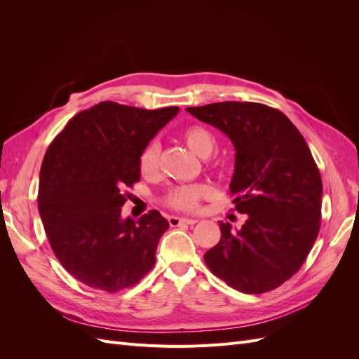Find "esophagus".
Listing matches in <instances>:
<instances>
[{
	"instance_id": "obj_1",
	"label": "esophagus",
	"mask_w": 359,
	"mask_h": 359,
	"mask_svg": "<svg viewBox=\"0 0 359 359\" xmlns=\"http://www.w3.org/2000/svg\"><path fill=\"white\" fill-rule=\"evenodd\" d=\"M169 224L172 226V227H175V226H180V224H196V219H181V217H175V215H169Z\"/></svg>"
}]
</instances>
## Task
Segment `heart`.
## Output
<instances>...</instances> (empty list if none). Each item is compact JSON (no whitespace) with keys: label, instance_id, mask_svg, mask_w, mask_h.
<instances>
[{"label":"heart","instance_id":"obj_1","mask_svg":"<svg viewBox=\"0 0 359 359\" xmlns=\"http://www.w3.org/2000/svg\"><path fill=\"white\" fill-rule=\"evenodd\" d=\"M182 139L186 145L199 157H210L217 149V137L210 128L203 126H190L182 132ZM160 145L157 140L149 142L139 157V169L145 177H154L158 170ZM210 189L203 184H191V186H180L169 191L166 203L170 208L180 211L198 210L199 202L208 196Z\"/></svg>","mask_w":359,"mask_h":359}]
</instances>
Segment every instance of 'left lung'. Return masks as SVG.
Here are the masks:
<instances>
[{
    "mask_svg": "<svg viewBox=\"0 0 359 359\" xmlns=\"http://www.w3.org/2000/svg\"><path fill=\"white\" fill-rule=\"evenodd\" d=\"M187 112L231 139V194L247 220L220 222L222 238L205 253L211 273L244 293H264L298 273L320 229L322 180L299 130L278 109L222 102Z\"/></svg>",
    "mask_w": 359,
    "mask_h": 359,
    "instance_id": "8db88e82",
    "label": "left lung"
}]
</instances>
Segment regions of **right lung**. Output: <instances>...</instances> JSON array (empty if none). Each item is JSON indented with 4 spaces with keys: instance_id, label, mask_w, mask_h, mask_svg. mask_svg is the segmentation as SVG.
<instances>
[{
    "instance_id": "right-lung-1",
    "label": "right lung",
    "mask_w": 359,
    "mask_h": 359,
    "mask_svg": "<svg viewBox=\"0 0 359 359\" xmlns=\"http://www.w3.org/2000/svg\"><path fill=\"white\" fill-rule=\"evenodd\" d=\"M178 112L102 102L74 115L49 145L39 212L53 253L81 283L115 293L154 266L169 222L156 210L123 219L121 206L140 180L144 148Z\"/></svg>"
}]
</instances>
